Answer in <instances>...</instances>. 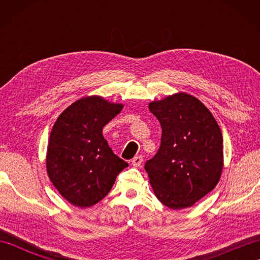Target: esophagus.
Listing matches in <instances>:
<instances>
[{
    "instance_id": "obj_1",
    "label": "esophagus",
    "mask_w": 260,
    "mask_h": 260,
    "mask_svg": "<svg viewBox=\"0 0 260 260\" xmlns=\"http://www.w3.org/2000/svg\"><path fill=\"white\" fill-rule=\"evenodd\" d=\"M143 162V157L140 155V156H135L133 159H132V165L135 168H139L141 167V164Z\"/></svg>"
}]
</instances>
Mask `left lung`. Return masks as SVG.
Returning <instances> with one entry per match:
<instances>
[{
	"mask_svg": "<svg viewBox=\"0 0 260 260\" xmlns=\"http://www.w3.org/2000/svg\"><path fill=\"white\" fill-rule=\"evenodd\" d=\"M148 108L162 126L161 147L145 164L154 194L170 209L192 207L221 176V129L206 105L190 93L153 101Z\"/></svg>",
	"mask_w": 260,
	"mask_h": 260,
	"instance_id": "1",
	"label": "left lung"
}]
</instances>
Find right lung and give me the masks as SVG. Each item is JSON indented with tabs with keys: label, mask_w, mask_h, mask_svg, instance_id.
<instances>
[{
	"label": "right lung",
	"mask_w": 260,
	"mask_h": 260,
	"mask_svg": "<svg viewBox=\"0 0 260 260\" xmlns=\"http://www.w3.org/2000/svg\"><path fill=\"white\" fill-rule=\"evenodd\" d=\"M123 107L102 96L82 97L66 108L52 127L47 173L60 194L76 207L95 206L128 167L103 136V127Z\"/></svg>",
	"instance_id": "add662e5"
}]
</instances>
